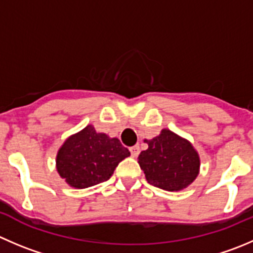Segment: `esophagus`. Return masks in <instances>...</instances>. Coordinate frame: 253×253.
Wrapping results in <instances>:
<instances>
[{
  "mask_svg": "<svg viewBox=\"0 0 253 253\" xmlns=\"http://www.w3.org/2000/svg\"><path fill=\"white\" fill-rule=\"evenodd\" d=\"M129 152H131L132 157H137V156H138V153H139V147L138 146L131 147V148H129Z\"/></svg>",
  "mask_w": 253,
  "mask_h": 253,
  "instance_id": "1",
  "label": "esophagus"
}]
</instances>
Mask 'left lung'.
<instances>
[{"label": "left lung", "mask_w": 253, "mask_h": 253, "mask_svg": "<svg viewBox=\"0 0 253 253\" xmlns=\"http://www.w3.org/2000/svg\"><path fill=\"white\" fill-rule=\"evenodd\" d=\"M138 156V164L152 185L167 192H179L197 179L200 157L188 139L163 128Z\"/></svg>", "instance_id": "obj_1"}]
</instances>
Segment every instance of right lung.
Here are the masks:
<instances>
[{"label": "right lung", "mask_w": 253, "mask_h": 253, "mask_svg": "<svg viewBox=\"0 0 253 253\" xmlns=\"http://www.w3.org/2000/svg\"><path fill=\"white\" fill-rule=\"evenodd\" d=\"M129 154L119 138L96 132L92 125H87L61 144L55 167L68 185L85 189L110 179L120 162Z\"/></svg>", "instance_id": "obj_1"}]
</instances>
